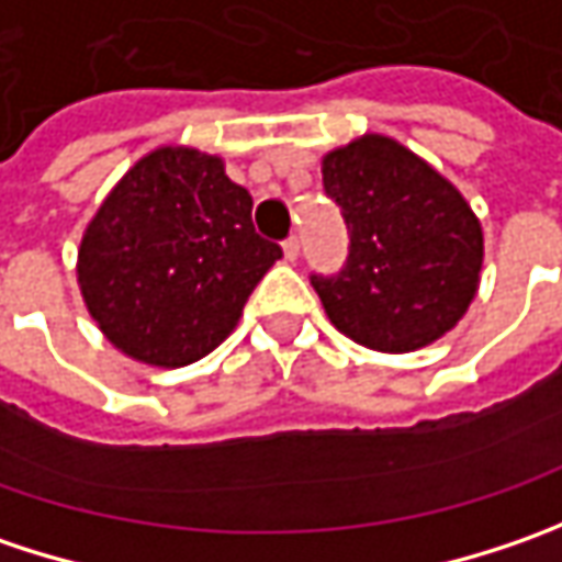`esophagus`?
I'll return each instance as SVG.
<instances>
[{
  "mask_svg": "<svg viewBox=\"0 0 562 562\" xmlns=\"http://www.w3.org/2000/svg\"><path fill=\"white\" fill-rule=\"evenodd\" d=\"M299 251H302V245H299V238H295V235L282 241V255H285V260H299Z\"/></svg>",
  "mask_w": 562,
  "mask_h": 562,
  "instance_id": "obj_1",
  "label": "esophagus"
}]
</instances>
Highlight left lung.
I'll return each mask as SVG.
<instances>
[{
  "instance_id": "1",
  "label": "left lung",
  "mask_w": 562,
  "mask_h": 562,
  "mask_svg": "<svg viewBox=\"0 0 562 562\" xmlns=\"http://www.w3.org/2000/svg\"><path fill=\"white\" fill-rule=\"evenodd\" d=\"M321 172L349 226L346 267L311 277L329 324L393 355L450 333L475 299L484 260L481 223L459 188L383 135L329 150Z\"/></svg>"
}]
</instances>
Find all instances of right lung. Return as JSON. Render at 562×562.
<instances>
[{
	"mask_svg": "<svg viewBox=\"0 0 562 562\" xmlns=\"http://www.w3.org/2000/svg\"><path fill=\"white\" fill-rule=\"evenodd\" d=\"M280 245L255 233L251 194L220 157L157 147L140 157L87 223L78 285L119 352L184 368L238 324Z\"/></svg>",
	"mask_w": 562,
	"mask_h": 562,
	"instance_id": "1",
	"label": "right lung"
}]
</instances>
